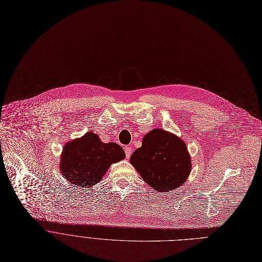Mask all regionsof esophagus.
<instances>
[{
  "label": "esophagus",
  "mask_w": 262,
  "mask_h": 262,
  "mask_svg": "<svg viewBox=\"0 0 262 262\" xmlns=\"http://www.w3.org/2000/svg\"><path fill=\"white\" fill-rule=\"evenodd\" d=\"M124 149H125L127 158H129V157L131 156V152H132V147H131V146H125Z\"/></svg>",
  "instance_id": "1"
}]
</instances>
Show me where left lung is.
<instances>
[{"label": "left lung", "mask_w": 262, "mask_h": 262, "mask_svg": "<svg viewBox=\"0 0 262 262\" xmlns=\"http://www.w3.org/2000/svg\"><path fill=\"white\" fill-rule=\"evenodd\" d=\"M130 163L142 180L158 192L179 188L192 169L186 142L163 129H152L142 138V144L131 156Z\"/></svg>", "instance_id": "1"}]
</instances>
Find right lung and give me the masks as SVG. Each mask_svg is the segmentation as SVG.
Instances as JSON below:
<instances>
[{
  "label": "right lung",
  "mask_w": 262,
  "mask_h": 262,
  "mask_svg": "<svg viewBox=\"0 0 262 262\" xmlns=\"http://www.w3.org/2000/svg\"><path fill=\"white\" fill-rule=\"evenodd\" d=\"M125 151L116 142L104 143L90 131L66 142L60 160L62 176L72 185L91 188L99 183L112 164L125 159Z\"/></svg>",
  "instance_id": "add662e5"
}]
</instances>
